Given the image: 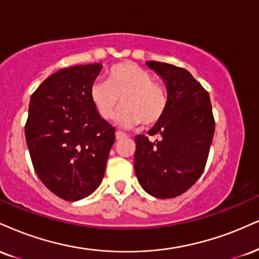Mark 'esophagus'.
Instances as JSON below:
<instances>
[{"label": "esophagus", "instance_id": "obj_1", "mask_svg": "<svg viewBox=\"0 0 259 259\" xmlns=\"http://www.w3.org/2000/svg\"><path fill=\"white\" fill-rule=\"evenodd\" d=\"M126 138V134L123 133V132H117L116 133V139L117 140H120V139H124Z\"/></svg>", "mask_w": 259, "mask_h": 259}]
</instances>
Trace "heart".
<instances>
[{"label":"heart","mask_w":259,"mask_h":259,"mask_svg":"<svg viewBox=\"0 0 259 259\" xmlns=\"http://www.w3.org/2000/svg\"><path fill=\"white\" fill-rule=\"evenodd\" d=\"M120 104L118 121L124 126L141 123L152 126L163 118L167 108V93L152 74L136 65L124 61L107 71L106 82H95L90 88V100L100 117L111 120Z\"/></svg>","instance_id":"1"}]
</instances>
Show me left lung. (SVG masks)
<instances>
[{
  "mask_svg": "<svg viewBox=\"0 0 259 259\" xmlns=\"http://www.w3.org/2000/svg\"><path fill=\"white\" fill-rule=\"evenodd\" d=\"M166 84L167 108L148 132L136 135L134 167L140 185L155 198L170 199L188 191L201 176L214 134L208 93L188 71L147 61Z\"/></svg>",
  "mask_w": 259,
  "mask_h": 259,
  "instance_id": "obj_1",
  "label": "left lung"
}]
</instances>
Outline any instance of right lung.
<instances>
[{
	"mask_svg": "<svg viewBox=\"0 0 259 259\" xmlns=\"http://www.w3.org/2000/svg\"><path fill=\"white\" fill-rule=\"evenodd\" d=\"M100 64L62 68L30 99L25 138L38 179L67 201L88 197L100 186L116 140V127L100 117L90 88Z\"/></svg>",
	"mask_w": 259,
	"mask_h": 259,
	"instance_id": "right-lung-1",
	"label": "right lung"
}]
</instances>
